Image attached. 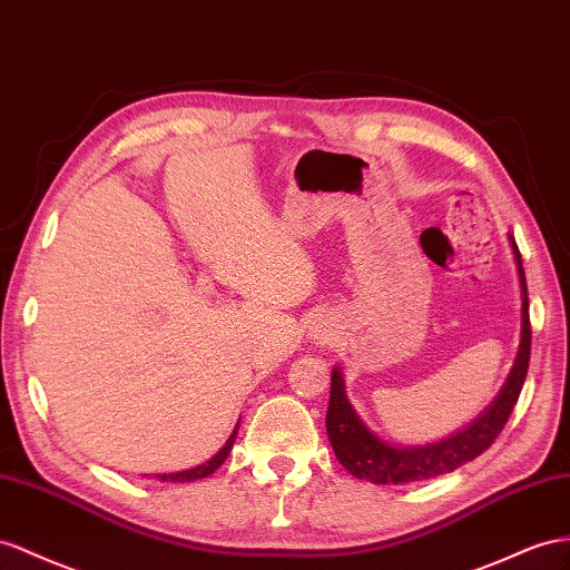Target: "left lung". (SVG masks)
Segmentation results:
<instances>
[{
	"label": "left lung",
	"instance_id": "left-lung-1",
	"mask_svg": "<svg viewBox=\"0 0 570 570\" xmlns=\"http://www.w3.org/2000/svg\"><path fill=\"white\" fill-rule=\"evenodd\" d=\"M510 247H513L520 291H522V330H520V348L513 368H510L508 381L499 397L491 402L484 414H479L470 426L460 429L455 435L443 438L438 443L429 445H392L377 438L346 397L342 371H332V387H330V406H327V435L334 455L346 466L348 474L356 479L373 481V484H406V481H421L438 474H448L458 470L460 464L479 458L481 452L499 438L505 421L513 412V406L520 397L524 385V375L530 366V346H532V330H530V301H528V282H524L520 250L510 236Z\"/></svg>",
	"mask_w": 570,
	"mask_h": 570
}]
</instances>
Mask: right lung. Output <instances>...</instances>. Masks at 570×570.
Returning a JSON list of instances; mask_svg holds the SVG:
<instances>
[{
  "label": "right lung",
  "mask_w": 570,
  "mask_h": 570,
  "mask_svg": "<svg viewBox=\"0 0 570 570\" xmlns=\"http://www.w3.org/2000/svg\"><path fill=\"white\" fill-rule=\"evenodd\" d=\"M236 435H238V426L233 429V433L228 435V441H226V445L216 452V455L212 458V460H207L204 464H197V466H193V470H185V472H170V474H156L160 481H180V484H185V481H197V479H204V476H209V474H214L218 466L224 464V460L228 458V452H230V448H233V443H236Z\"/></svg>",
  "instance_id": "obj_1"
}]
</instances>
